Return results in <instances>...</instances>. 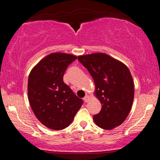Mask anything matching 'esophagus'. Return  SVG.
Segmentation results:
<instances>
[{
	"label": "esophagus",
	"mask_w": 160,
	"mask_h": 160,
	"mask_svg": "<svg viewBox=\"0 0 160 160\" xmlns=\"http://www.w3.org/2000/svg\"><path fill=\"white\" fill-rule=\"evenodd\" d=\"M83 99H84V101H85V102H89L90 101L91 98H90V96H88V95H86L85 97H84Z\"/></svg>",
	"instance_id": "obj_1"
}]
</instances>
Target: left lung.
<instances>
[{
	"instance_id": "8db88e82",
	"label": "left lung",
	"mask_w": 160,
	"mask_h": 160,
	"mask_svg": "<svg viewBox=\"0 0 160 160\" xmlns=\"http://www.w3.org/2000/svg\"><path fill=\"white\" fill-rule=\"evenodd\" d=\"M78 61L92 77L94 94L102 109L94 115L100 128L111 130L120 126L128 116L134 99V84L125 64L103 53L78 56Z\"/></svg>"
}]
</instances>
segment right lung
I'll list each match as a JSON object with an SVG mask.
<instances>
[{
  "mask_svg": "<svg viewBox=\"0 0 160 160\" xmlns=\"http://www.w3.org/2000/svg\"><path fill=\"white\" fill-rule=\"evenodd\" d=\"M77 58L68 53H52L29 73V104L38 120L50 129L58 131L68 126L83 103L63 82L66 68Z\"/></svg>",
  "mask_w": 160,
  "mask_h": 160,
  "instance_id": "add662e5",
  "label": "right lung"
}]
</instances>
